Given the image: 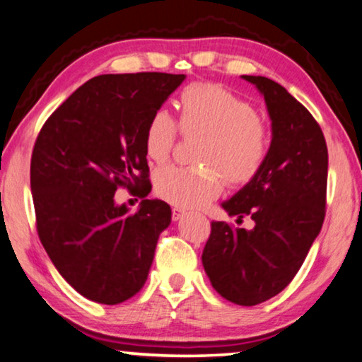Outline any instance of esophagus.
<instances>
[{"label":"esophagus","mask_w":362,"mask_h":362,"mask_svg":"<svg viewBox=\"0 0 362 362\" xmlns=\"http://www.w3.org/2000/svg\"><path fill=\"white\" fill-rule=\"evenodd\" d=\"M185 216H186V212L182 211V209H177V207H175V209H173V211H171V217H173V220H175V222H176V220L182 218Z\"/></svg>","instance_id":"34e87169"}]
</instances>
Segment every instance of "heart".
Masks as SVG:
<instances>
[{
  "label": "heart",
  "mask_w": 362,
  "mask_h": 362,
  "mask_svg": "<svg viewBox=\"0 0 362 362\" xmlns=\"http://www.w3.org/2000/svg\"><path fill=\"white\" fill-rule=\"evenodd\" d=\"M202 135L196 150L201 166L170 165L155 173V191L180 207H201L228 185L245 186L264 168L269 132L256 109L227 88L191 83L180 94V127L166 109L151 112L144 134L145 153L155 163L170 158L177 134Z\"/></svg>",
  "instance_id": "b5f03b06"
}]
</instances>
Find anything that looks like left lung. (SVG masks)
Segmentation results:
<instances>
[{
    "mask_svg": "<svg viewBox=\"0 0 362 362\" xmlns=\"http://www.w3.org/2000/svg\"><path fill=\"white\" fill-rule=\"evenodd\" d=\"M264 96L272 140L264 168L222 206L253 230L212 222L202 264L214 289L237 305L284 291L320 233L327 212L328 150L320 125L279 83L243 75Z\"/></svg>",
    "mask_w": 362,
    "mask_h": 362,
    "instance_id": "1",
    "label": "left lung"
}]
</instances>
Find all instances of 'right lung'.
Masks as SVG:
<instances>
[{"label": "right lung", "mask_w": 362, "mask_h": 362, "mask_svg": "<svg viewBox=\"0 0 362 362\" xmlns=\"http://www.w3.org/2000/svg\"><path fill=\"white\" fill-rule=\"evenodd\" d=\"M185 75H99L42 125L30 158V191L40 243L62 277L90 300L116 305L142 289L171 209L144 199L137 213L116 206L124 187L151 189L144 134L151 112Z\"/></svg>", "instance_id": "obj_1"}]
</instances>
